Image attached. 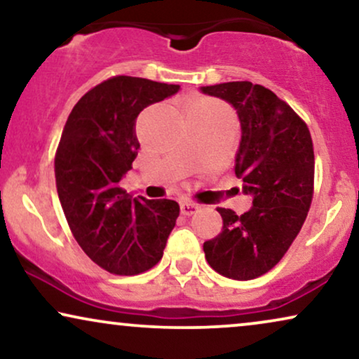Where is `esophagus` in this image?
I'll return each instance as SVG.
<instances>
[{"instance_id": "34e87169", "label": "esophagus", "mask_w": 359, "mask_h": 359, "mask_svg": "<svg viewBox=\"0 0 359 359\" xmlns=\"http://www.w3.org/2000/svg\"><path fill=\"white\" fill-rule=\"evenodd\" d=\"M198 211H199V204L189 203V201L181 203V214H184V216H191V214H196Z\"/></svg>"}]
</instances>
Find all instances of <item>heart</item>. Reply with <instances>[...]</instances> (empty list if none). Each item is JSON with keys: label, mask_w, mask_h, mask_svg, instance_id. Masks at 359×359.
Masks as SVG:
<instances>
[{"label": "heart", "mask_w": 359, "mask_h": 359, "mask_svg": "<svg viewBox=\"0 0 359 359\" xmlns=\"http://www.w3.org/2000/svg\"><path fill=\"white\" fill-rule=\"evenodd\" d=\"M186 114H224V107H222L221 102L214 99H198L189 105Z\"/></svg>", "instance_id": "obj_1"}]
</instances>
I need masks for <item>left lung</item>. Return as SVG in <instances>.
<instances>
[{"label": "left lung", "instance_id": "1", "mask_svg": "<svg viewBox=\"0 0 359 359\" xmlns=\"http://www.w3.org/2000/svg\"><path fill=\"white\" fill-rule=\"evenodd\" d=\"M201 90L237 110L242 137L234 171L252 194V208L241 216L217 208L222 231L203 249L217 273L252 280L280 262L306 219L313 199V142L297 111L264 86L241 81Z\"/></svg>", "mask_w": 359, "mask_h": 359}]
</instances>
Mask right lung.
<instances>
[{"label":"right lung","mask_w":359,"mask_h":359,"mask_svg":"<svg viewBox=\"0 0 359 359\" xmlns=\"http://www.w3.org/2000/svg\"><path fill=\"white\" fill-rule=\"evenodd\" d=\"M180 86L115 76L74 105L54 158L55 186L72 236L99 267L137 276L160 262L180 216L173 199H132L118 181L140 143L138 114Z\"/></svg>","instance_id":"add662e5"}]
</instances>
